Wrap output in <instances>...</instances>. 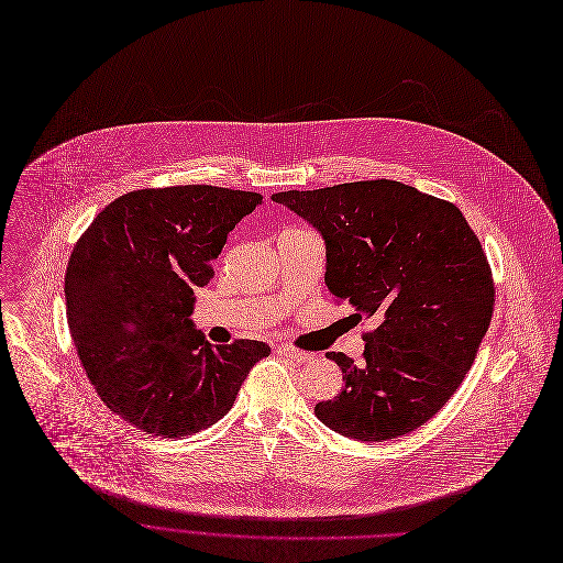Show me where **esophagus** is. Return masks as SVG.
Here are the masks:
<instances>
[{"label":"esophagus","instance_id":"obj_1","mask_svg":"<svg viewBox=\"0 0 563 563\" xmlns=\"http://www.w3.org/2000/svg\"><path fill=\"white\" fill-rule=\"evenodd\" d=\"M278 352H280L283 356H289V360H294V362H310V360H312L310 352L298 350V347H294V345H289V343L278 345Z\"/></svg>","mask_w":563,"mask_h":563}]
</instances>
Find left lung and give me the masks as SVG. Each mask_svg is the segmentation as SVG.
Wrapping results in <instances>:
<instances>
[{
  "label": "left lung",
  "mask_w": 563,
  "mask_h": 563,
  "mask_svg": "<svg viewBox=\"0 0 563 563\" xmlns=\"http://www.w3.org/2000/svg\"><path fill=\"white\" fill-rule=\"evenodd\" d=\"M325 240V285L377 319L362 362L328 352L343 390L314 406L345 438L382 442L429 422L463 384L494 314L481 240L455 203L393 179L272 195Z\"/></svg>",
  "instance_id": "left-lung-1"
}]
</instances>
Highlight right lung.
<instances>
[{"label": "right lung", "instance_id": "obj_1", "mask_svg": "<svg viewBox=\"0 0 563 563\" xmlns=\"http://www.w3.org/2000/svg\"><path fill=\"white\" fill-rule=\"evenodd\" d=\"M261 192L192 184L121 195L78 238L65 274L80 364L112 413L181 438L224 418L263 341L211 345L195 330V289L216 276L229 231Z\"/></svg>", "mask_w": 563, "mask_h": 563}]
</instances>
